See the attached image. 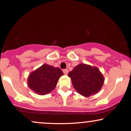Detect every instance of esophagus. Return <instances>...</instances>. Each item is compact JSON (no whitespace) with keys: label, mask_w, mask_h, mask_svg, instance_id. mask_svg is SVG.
<instances>
[{"label":"esophagus","mask_w":131,"mask_h":131,"mask_svg":"<svg viewBox=\"0 0 131 131\" xmlns=\"http://www.w3.org/2000/svg\"><path fill=\"white\" fill-rule=\"evenodd\" d=\"M63 73L64 74H68V69H64V70H63Z\"/></svg>","instance_id":"obj_1"}]
</instances>
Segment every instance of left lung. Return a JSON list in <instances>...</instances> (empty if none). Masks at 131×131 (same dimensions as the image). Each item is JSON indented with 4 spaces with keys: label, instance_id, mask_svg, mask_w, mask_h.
Listing matches in <instances>:
<instances>
[{
    "label": "left lung",
    "instance_id": "8db88e82",
    "mask_svg": "<svg viewBox=\"0 0 131 131\" xmlns=\"http://www.w3.org/2000/svg\"><path fill=\"white\" fill-rule=\"evenodd\" d=\"M68 76L78 92L87 97L98 93L104 82L99 68L84 63L75 67L68 73Z\"/></svg>",
    "mask_w": 131,
    "mask_h": 131
}]
</instances>
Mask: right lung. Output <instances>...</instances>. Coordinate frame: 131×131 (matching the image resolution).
<instances>
[{"label":"right lung","mask_w":131,"mask_h":131,"mask_svg":"<svg viewBox=\"0 0 131 131\" xmlns=\"http://www.w3.org/2000/svg\"><path fill=\"white\" fill-rule=\"evenodd\" d=\"M63 73L59 68L44 64L29 75L28 85L39 95L50 93L56 87L57 82Z\"/></svg>","instance_id":"1"}]
</instances>
